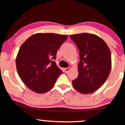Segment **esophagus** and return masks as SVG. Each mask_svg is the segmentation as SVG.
<instances>
[{
  "label": "esophagus",
  "instance_id": "1",
  "mask_svg": "<svg viewBox=\"0 0 125 125\" xmlns=\"http://www.w3.org/2000/svg\"><path fill=\"white\" fill-rule=\"evenodd\" d=\"M70 70V68H65V69H64V72H65V73H67L69 72Z\"/></svg>",
  "mask_w": 125,
  "mask_h": 125
}]
</instances>
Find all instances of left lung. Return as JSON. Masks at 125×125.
<instances>
[{
    "label": "left lung",
    "mask_w": 125,
    "mask_h": 125,
    "mask_svg": "<svg viewBox=\"0 0 125 125\" xmlns=\"http://www.w3.org/2000/svg\"><path fill=\"white\" fill-rule=\"evenodd\" d=\"M80 51L78 75L72 82L76 91L89 94L97 90L106 82L112 68L110 49L103 40L95 34L70 35Z\"/></svg>",
    "instance_id": "1"
}]
</instances>
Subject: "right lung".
<instances>
[{"mask_svg":"<svg viewBox=\"0 0 125 125\" xmlns=\"http://www.w3.org/2000/svg\"><path fill=\"white\" fill-rule=\"evenodd\" d=\"M67 37V35L38 33L21 45L16 57L17 70L29 89L44 93L53 87L63 73L53 60Z\"/></svg>","mask_w":125,"mask_h":125,"instance_id":"add662e5","label":"right lung"}]
</instances>
